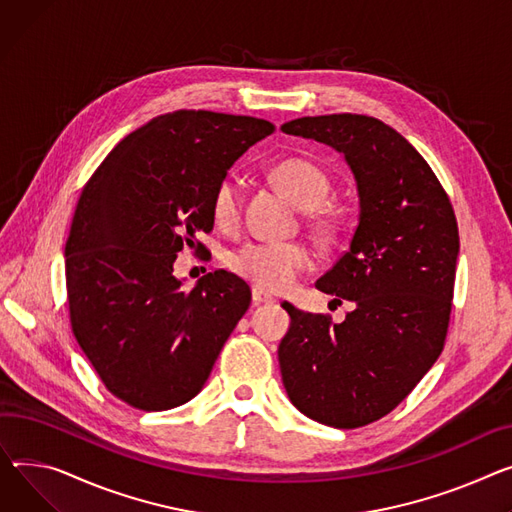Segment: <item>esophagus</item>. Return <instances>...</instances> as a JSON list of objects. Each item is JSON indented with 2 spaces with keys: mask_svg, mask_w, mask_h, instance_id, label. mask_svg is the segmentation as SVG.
Listing matches in <instances>:
<instances>
[{
  "mask_svg": "<svg viewBox=\"0 0 512 512\" xmlns=\"http://www.w3.org/2000/svg\"><path fill=\"white\" fill-rule=\"evenodd\" d=\"M276 298L271 296V294H267V292H263V290H259V288H253V304H269V302H274Z\"/></svg>",
  "mask_w": 512,
  "mask_h": 512,
  "instance_id": "obj_1",
  "label": "esophagus"
}]
</instances>
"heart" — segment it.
Here are the masks:
<instances>
[{"label": "heart", "mask_w": 512, "mask_h": 512, "mask_svg": "<svg viewBox=\"0 0 512 512\" xmlns=\"http://www.w3.org/2000/svg\"><path fill=\"white\" fill-rule=\"evenodd\" d=\"M271 177L309 212L313 224L321 230L329 222L317 212L331 189L325 170L306 158H286L271 168ZM214 222L230 230L241 220V189L234 175H224L212 193ZM311 251L298 241H251L236 249L230 257V267L238 278L253 284L263 292L288 290L300 274L311 267Z\"/></svg>", "instance_id": "obj_1"}]
</instances>
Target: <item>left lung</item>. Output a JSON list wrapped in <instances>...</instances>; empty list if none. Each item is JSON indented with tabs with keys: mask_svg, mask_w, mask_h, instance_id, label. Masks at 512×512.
<instances>
[{
	"mask_svg": "<svg viewBox=\"0 0 512 512\" xmlns=\"http://www.w3.org/2000/svg\"><path fill=\"white\" fill-rule=\"evenodd\" d=\"M288 135L342 152L360 197L350 249L317 280L342 323L282 306L290 329L278 348L290 401L315 422L360 428L414 391L445 348L459 228L447 191L401 133L366 115L300 117Z\"/></svg>",
	"mask_w": 512,
	"mask_h": 512,
	"instance_id": "1",
	"label": "left lung"
}]
</instances>
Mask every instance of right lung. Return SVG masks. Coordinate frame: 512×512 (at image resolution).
Instances as JSON below:
<instances>
[{
	"mask_svg": "<svg viewBox=\"0 0 512 512\" xmlns=\"http://www.w3.org/2000/svg\"><path fill=\"white\" fill-rule=\"evenodd\" d=\"M274 129L245 115L166 113L123 138L84 185L65 243L70 323L127 405L162 412L195 397L247 313L241 278L218 269L183 292L173 263L214 228L218 181Z\"/></svg>",
	"mask_w": 512,
	"mask_h": 512,
	"instance_id": "add662e5",
	"label": "right lung"
}]
</instances>
